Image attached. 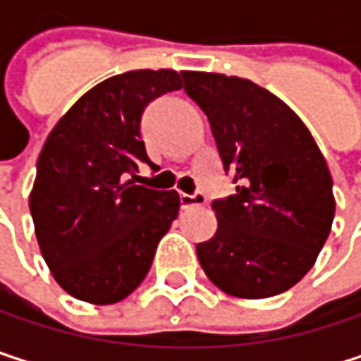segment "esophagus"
Wrapping results in <instances>:
<instances>
[{"mask_svg": "<svg viewBox=\"0 0 361 361\" xmlns=\"http://www.w3.org/2000/svg\"><path fill=\"white\" fill-rule=\"evenodd\" d=\"M181 209H190V207H202L207 202V196L202 192H196V194H180Z\"/></svg>", "mask_w": 361, "mask_h": 361, "instance_id": "1", "label": "esophagus"}]
</instances>
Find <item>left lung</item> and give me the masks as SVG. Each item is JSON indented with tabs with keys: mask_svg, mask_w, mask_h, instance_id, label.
I'll return each mask as SVG.
<instances>
[{
	"mask_svg": "<svg viewBox=\"0 0 361 361\" xmlns=\"http://www.w3.org/2000/svg\"><path fill=\"white\" fill-rule=\"evenodd\" d=\"M207 114L236 192L211 209L217 232L196 245L209 280L240 299L295 286L316 263L334 219L332 178L303 121L265 87L219 73H183Z\"/></svg>",
	"mask_w": 361,
	"mask_h": 361,
	"instance_id": "obj_1",
	"label": "left lung"
}]
</instances>
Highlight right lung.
Wrapping results in <instances>:
<instances>
[{
    "label": "right lung",
    "mask_w": 361,
    "mask_h": 361,
    "mask_svg": "<svg viewBox=\"0 0 361 361\" xmlns=\"http://www.w3.org/2000/svg\"><path fill=\"white\" fill-rule=\"evenodd\" d=\"M183 73L129 71L92 87L56 123L29 198L37 243L56 282L75 299L109 305L146 278L180 211L176 190L135 183L146 154V106L181 87Z\"/></svg>",
    "instance_id": "add662e5"
}]
</instances>
